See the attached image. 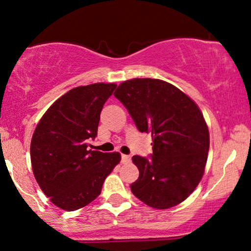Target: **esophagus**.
<instances>
[{
  "label": "esophagus",
  "instance_id": "esophagus-1",
  "mask_svg": "<svg viewBox=\"0 0 251 251\" xmlns=\"http://www.w3.org/2000/svg\"><path fill=\"white\" fill-rule=\"evenodd\" d=\"M131 160V157L127 154H122V162L123 163H128Z\"/></svg>",
  "mask_w": 251,
  "mask_h": 251
}]
</instances>
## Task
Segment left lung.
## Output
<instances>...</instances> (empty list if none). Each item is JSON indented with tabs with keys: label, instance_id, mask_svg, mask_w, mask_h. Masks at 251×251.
<instances>
[{
	"label": "left lung",
	"instance_id": "8db88e82",
	"mask_svg": "<svg viewBox=\"0 0 251 251\" xmlns=\"http://www.w3.org/2000/svg\"><path fill=\"white\" fill-rule=\"evenodd\" d=\"M114 97L125 106L137 128L152 135L149 158L133 155L139 178L131 184L135 197L154 209L185 201L200 184L210 146L203 114L185 93L158 79H132Z\"/></svg>",
	"mask_w": 251,
	"mask_h": 251
}]
</instances>
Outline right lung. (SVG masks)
Returning <instances> with one entry per match:
<instances>
[{
	"label": "right lung",
	"mask_w": 251,
	"mask_h": 251,
	"mask_svg": "<svg viewBox=\"0 0 251 251\" xmlns=\"http://www.w3.org/2000/svg\"><path fill=\"white\" fill-rule=\"evenodd\" d=\"M116 83L98 82L71 89L47 109L30 143L34 177L50 201L74 211L94 201L122 157L88 150L98 134L103 103Z\"/></svg>",
	"instance_id": "1"
}]
</instances>
